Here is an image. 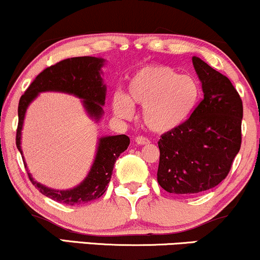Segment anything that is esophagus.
<instances>
[{"instance_id": "34e87169", "label": "esophagus", "mask_w": 260, "mask_h": 260, "mask_svg": "<svg viewBox=\"0 0 260 260\" xmlns=\"http://www.w3.org/2000/svg\"><path fill=\"white\" fill-rule=\"evenodd\" d=\"M136 143L138 145H145V144H149V143H150V140H149L147 137H137Z\"/></svg>"}]
</instances>
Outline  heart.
Here are the masks:
<instances>
[{"label":"heart","mask_w":260,"mask_h":260,"mask_svg":"<svg viewBox=\"0 0 260 260\" xmlns=\"http://www.w3.org/2000/svg\"><path fill=\"white\" fill-rule=\"evenodd\" d=\"M201 85L194 77L178 74L169 66L148 64L129 78L127 95L115 92L112 109L117 117L129 120L133 104L143 106V121L151 132L168 133L189 120L201 100Z\"/></svg>","instance_id":"b5f03b06"}]
</instances>
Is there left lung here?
<instances>
[{
    "label": "left lung",
    "instance_id": "8db88e82",
    "mask_svg": "<svg viewBox=\"0 0 260 260\" xmlns=\"http://www.w3.org/2000/svg\"><path fill=\"white\" fill-rule=\"evenodd\" d=\"M204 98L183 126L164 133L157 144V182L166 192L193 196L226 178L242 142L243 105L228 77L192 58Z\"/></svg>",
    "mask_w": 260,
    "mask_h": 260
}]
</instances>
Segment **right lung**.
Instances as JSON below:
<instances>
[{
  "label": "right lung",
  "instance_id": "obj_1",
  "mask_svg": "<svg viewBox=\"0 0 260 260\" xmlns=\"http://www.w3.org/2000/svg\"><path fill=\"white\" fill-rule=\"evenodd\" d=\"M105 59L91 56L72 57L59 61L56 64L45 68L32 83L28 86L24 94L20 96L18 105V128L16 144L18 150L23 155L20 147L22 128L25 112L29 104L43 91H59L74 95L83 100L85 111L95 121H99L103 116V106L105 104L106 85L101 78V67ZM129 145V138L126 134L120 136L101 137L98 143V150L90 171L82 183L72 189L57 190L39 183L29 174L31 183L44 196L53 201L67 205H79L100 198L107 189V184L111 180L113 165L120 154L123 153ZM23 157V156H22ZM24 161V160H23ZM26 168V164L24 161Z\"/></svg>",
  "mask_w": 260,
  "mask_h": 260
}]
</instances>
